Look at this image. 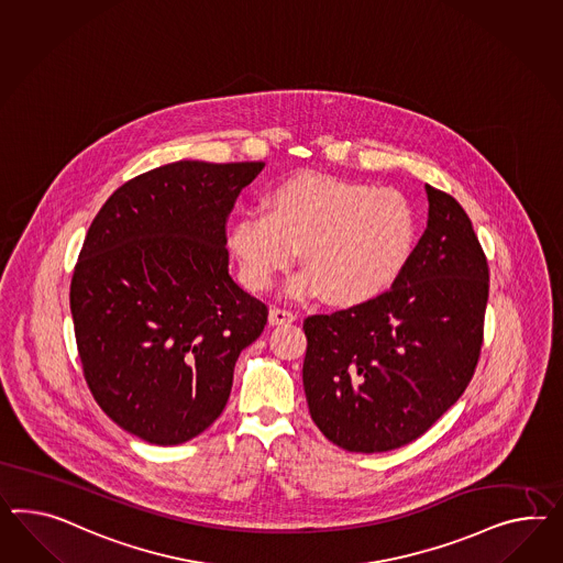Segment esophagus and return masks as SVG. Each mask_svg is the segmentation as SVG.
<instances>
[{"label":"esophagus","mask_w":563,"mask_h":563,"mask_svg":"<svg viewBox=\"0 0 563 563\" xmlns=\"http://www.w3.org/2000/svg\"><path fill=\"white\" fill-rule=\"evenodd\" d=\"M268 321H271V325L292 323V321H295V313H290L287 309H280V307H273L271 313H268Z\"/></svg>","instance_id":"34e87169"}]
</instances>
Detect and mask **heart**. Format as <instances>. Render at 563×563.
Here are the masks:
<instances>
[{"instance_id": "1", "label": "heart", "mask_w": 563, "mask_h": 563, "mask_svg": "<svg viewBox=\"0 0 563 563\" xmlns=\"http://www.w3.org/2000/svg\"><path fill=\"white\" fill-rule=\"evenodd\" d=\"M413 235V211L397 190L299 174L274 186L264 211H247L231 225L229 245L254 289H268L301 247L305 273L292 292H321L325 303L346 307L394 283Z\"/></svg>"}]
</instances>
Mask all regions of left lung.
<instances>
[{"mask_svg":"<svg viewBox=\"0 0 563 563\" xmlns=\"http://www.w3.org/2000/svg\"><path fill=\"white\" fill-rule=\"evenodd\" d=\"M428 225L391 289L303 321V387L323 437L385 453L422 437L470 385L489 268L472 219L426 184Z\"/></svg>","mask_w":563,"mask_h":563,"instance_id":"1","label":"left lung"}]
</instances>
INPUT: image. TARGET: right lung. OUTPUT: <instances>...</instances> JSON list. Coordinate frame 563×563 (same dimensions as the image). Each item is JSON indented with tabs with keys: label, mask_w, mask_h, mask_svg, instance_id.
Listing matches in <instances>:
<instances>
[{
	"label": "right lung",
	"mask_w": 563,
	"mask_h": 563,
	"mask_svg": "<svg viewBox=\"0 0 563 563\" xmlns=\"http://www.w3.org/2000/svg\"><path fill=\"white\" fill-rule=\"evenodd\" d=\"M264 164L176 162L122 184L91 221L71 278L91 396L143 441L180 444L228 404L268 307L229 276L235 198Z\"/></svg>",
	"instance_id": "obj_1"
}]
</instances>
